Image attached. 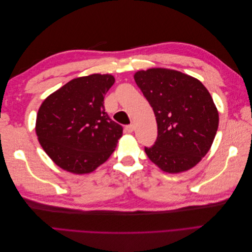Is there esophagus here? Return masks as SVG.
I'll return each instance as SVG.
<instances>
[{
    "label": "esophagus",
    "instance_id": "esophagus-1",
    "mask_svg": "<svg viewBox=\"0 0 252 252\" xmlns=\"http://www.w3.org/2000/svg\"><path fill=\"white\" fill-rule=\"evenodd\" d=\"M133 129H134V126H133L132 124L125 126V131H126V132H128V133H131V132L133 131Z\"/></svg>",
    "mask_w": 252,
    "mask_h": 252
}]
</instances>
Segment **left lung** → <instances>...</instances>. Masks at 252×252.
<instances>
[{
  "label": "left lung",
  "instance_id": "left-lung-1",
  "mask_svg": "<svg viewBox=\"0 0 252 252\" xmlns=\"http://www.w3.org/2000/svg\"><path fill=\"white\" fill-rule=\"evenodd\" d=\"M154 109L158 138L145 152L165 172L192 168L209 151L219 127V112L209 91L190 75L166 68L134 74Z\"/></svg>",
  "mask_w": 252,
  "mask_h": 252
}]
</instances>
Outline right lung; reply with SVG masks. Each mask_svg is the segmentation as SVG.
Listing matches in <instances>:
<instances>
[{"mask_svg":"<svg viewBox=\"0 0 252 252\" xmlns=\"http://www.w3.org/2000/svg\"><path fill=\"white\" fill-rule=\"evenodd\" d=\"M113 83L111 74L77 78L42 103L35 132L44 151L62 169L89 173L116 149L123 127L109 118L103 105Z\"/></svg>","mask_w":252,"mask_h":252,"instance_id":"obj_1","label":"right lung"}]
</instances>
